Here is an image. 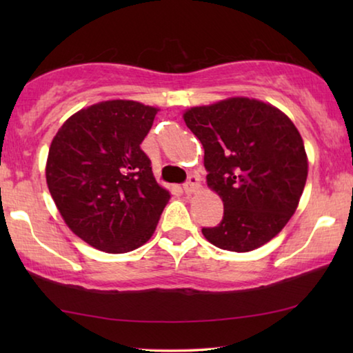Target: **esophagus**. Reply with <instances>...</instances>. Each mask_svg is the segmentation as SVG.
<instances>
[{
    "mask_svg": "<svg viewBox=\"0 0 353 353\" xmlns=\"http://www.w3.org/2000/svg\"><path fill=\"white\" fill-rule=\"evenodd\" d=\"M198 188H199V177L196 174H191L188 177V181L183 183V191L187 194H191V193H194Z\"/></svg>",
    "mask_w": 353,
    "mask_h": 353,
    "instance_id": "34e87169",
    "label": "esophagus"
}]
</instances>
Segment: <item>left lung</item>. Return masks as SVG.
<instances>
[{"instance_id": "left-lung-1", "label": "left lung", "mask_w": 353, "mask_h": 353, "mask_svg": "<svg viewBox=\"0 0 353 353\" xmlns=\"http://www.w3.org/2000/svg\"><path fill=\"white\" fill-rule=\"evenodd\" d=\"M204 146L207 183L224 214L202 234L219 249L249 252L272 240L294 214L307 182L302 137L276 107L230 98L183 113Z\"/></svg>"}]
</instances>
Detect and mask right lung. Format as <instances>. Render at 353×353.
I'll use <instances>...</instances> for the list:
<instances>
[{
	"instance_id": "1",
	"label": "right lung",
	"mask_w": 353,
	"mask_h": 353,
	"mask_svg": "<svg viewBox=\"0 0 353 353\" xmlns=\"http://www.w3.org/2000/svg\"><path fill=\"white\" fill-rule=\"evenodd\" d=\"M157 112L135 101H105L74 113L51 143L52 199L70 229L104 252L145 244L171 198L140 148Z\"/></svg>"
}]
</instances>
